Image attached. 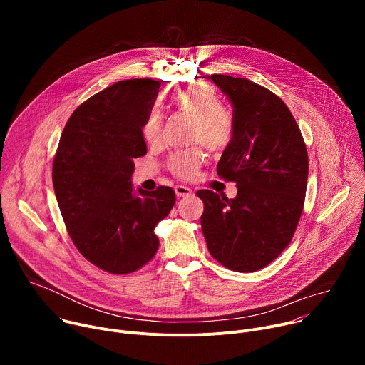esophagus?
<instances>
[{
    "instance_id": "1",
    "label": "esophagus",
    "mask_w": 365,
    "mask_h": 365,
    "mask_svg": "<svg viewBox=\"0 0 365 365\" xmlns=\"http://www.w3.org/2000/svg\"><path fill=\"white\" fill-rule=\"evenodd\" d=\"M175 193H176L178 197H185V196H189L192 193V189L186 187V186H182V185H178V186H175Z\"/></svg>"
}]
</instances>
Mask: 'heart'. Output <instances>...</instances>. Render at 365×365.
Instances as JSON below:
<instances>
[{
    "label": "heart",
    "instance_id": "heart-1",
    "mask_svg": "<svg viewBox=\"0 0 365 365\" xmlns=\"http://www.w3.org/2000/svg\"><path fill=\"white\" fill-rule=\"evenodd\" d=\"M172 106L182 114L193 120L190 128V141L200 143L207 150H224L234 135V121L228 110L222 107V101L215 89L206 83H196L176 92ZM141 134L150 144L158 143L162 134V117L158 111H151L143 125ZM203 163V151L192 147L175 153L168 168L170 173L180 179H192Z\"/></svg>",
    "mask_w": 365,
    "mask_h": 365
}]
</instances>
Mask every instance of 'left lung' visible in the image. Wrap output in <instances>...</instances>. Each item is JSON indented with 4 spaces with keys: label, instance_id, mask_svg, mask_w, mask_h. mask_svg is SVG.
<instances>
[{
    "label": "left lung",
    "instance_id": "left-lung-1",
    "mask_svg": "<svg viewBox=\"0 0 365 365\" xmlns=\"http://www.w3.org/2000/svg\"><path fill=\"white\" fill-rule=\"evenodd\" d=\"M232 103L234 135L218 162V176L235 182L234 199L197 190L202 232L224 267L262 270L290 244L307 185V151L286 103L247 78L207 76Z\"/></svg>",
    "mask_w": 365,
    "mask_h": 365
}]
</instances>
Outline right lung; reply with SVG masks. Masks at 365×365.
<instances>
[{"label": "right lung", "mask_w": 365, "mask_h": 365, "mask_svg": "<svg viewBox=\"0 0 365 365\" xmlns=\"http://www.w3.org/2000/svg\"><path fill=\"white\" fill-rule=\"evenodd\" d=\"M159 81H120L95 93L68 120L53 160V187L79 252L113 274L137 272L155 255L154 228L176 202L172 187L133 189L134 159L147 153L141 125Z\"/></svg>", "instance_id": "right-lung-1"}]
</instances>
